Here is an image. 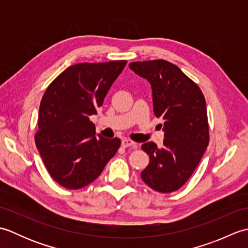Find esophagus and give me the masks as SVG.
<instances>
[{
    "instance_id": "esophagus-1",
    "label": "esophagus",
    "mask_w": 248,
    "mask_h": 248,
    "mask_svg": "<svg viewBox=\"0 0 248 248\" xmlns=\"http://www.w3.org/2000/svg\"><path fill=\"white\" fill-rule=\"evenodd\" d=\"M121 145H123L124 147H132V148H138V144L134 143L133 140H128V139H124L123 140H121Z\"/></svg>"
}]
</instances>
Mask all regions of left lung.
Listing matches in <instances>:
<instances>
[{
	"mask_svg": "<svg viewBox=\"0 0 248 248\" xmlns=\"http://www.w3.org/2000/svg\"><path fill=\"white\" fill-rule=\"evenodd\" d=\"M129 67L150 83L154 112L164 120L162 148L154 141L141 145L150 161L140 177L156 192H175L192 176L209 144L204 97L196 84L170 62H134Z\"/></svg>",
	"mask_w": 248,
	"mask_h": 248,
	"instance_id": "left-lung-1",
	"label": "left lung"
}]
</instances>
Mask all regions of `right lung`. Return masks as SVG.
Segmentation results:
<instances>
[{"instance_id": "right-lung-1", "label": "right lung", "mask_w": 248, "mask_h": 248, "mask_svg": "<svg viewBox=\"0 0 248 248\" xmlns=\"http://www.w3.org/2000/svg\"><path fill=\"white\" fill-rule=\"evenodd\" d=\"M127 61L82 62L52 82L41 99L37 149L51 177L69 189L88 186L116 155L120 140L96 134V115Z\"/></svg>"}]
</instances>
